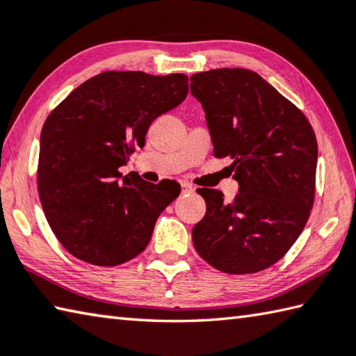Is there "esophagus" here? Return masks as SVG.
I'll use <instances>...</instances> for the list:
<instances>
[{"label":"esophagus","mask_w":356,"mask_h":356,"mask_svg":"<svg viewBox=\"0 0 356 356\" xmlns=\"http://www.w3.org/2000/svg\"><path fill=\"white\" fill-rule=\"evenodd\" d=\"M180 185H182V193H184V195H190V193L195 191V188H193V185H190V184L182 182Z\"/></svg>","instance_id":"1"}]
</instances>
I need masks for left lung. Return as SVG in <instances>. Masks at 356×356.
I'll use <instances>...</instances> for the list:
<instances>
[{
	"label": "left lung",
	"instance_id": "left-lung-1",
	"mask_svg": "<svg viewBox=\"0 0 356 356\" xmlns=\"http://www.w3.org/2000/svg\"><path fill=\"white\" fill-rule=\"evenodd\" d=\"M215 157H230L240 191L225 202L199 188L205 216L193 227L197 254L225 274L273 266L291 249L314 202L318 141L307 116L255 71L218 68L191 76Z\"/></svg>",
	"mask_w": 356,
	"mask_h": 356
}]
</instances>
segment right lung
<instances>
[{
  "mask_svg": "<svg viewBox=\"0 0 356 356\" xmlns=\"http://www.w3.org/2000/svg\"><path fill=\"white\" fill-rule=\"evenodd\" d=\"M188 95L182 73L104 71L74 88L44 121L37 185L51 230L71 255L116 266L151 241L157 218L180 195L174 180L157 185L122 177L151 122Z\"/></svg>",
  "mask_w": 356,
  "mask_h": 356,
  "instance_id": "add662e5",
  "label": "right lung"
}]
</instances>
